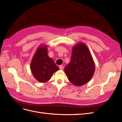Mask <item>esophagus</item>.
<instances>
[{
  "label": "esophagus",
  "mask_w": 122,
  "mask_h": 122,
  "mask_svg": "<svg viewBox=\"0 0 122 122\" xmlns=\"http://www.w3.org/2000/svg\"><path fill=\"white\" fill-rule=\"evenodd\" d=\"M59 68H60V69L62 70L63 69V65H60L59 66Z\"/></svg>",
  "instance_id": "34e87169"
}]
</instances>
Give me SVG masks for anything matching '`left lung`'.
Wrapping results in <instances>:
<instances>
[{"label": "left lung", "instance_id": "left-lung-1", "mask_svg": "<svg viewBox=\"0 0 122 122\" xmlns=\"http://www.w3.org/2000/svg\"><path fill=\"white\" fill-rule=\"evenodd\" d=\"M64 71L69 81L76 86L84 85L92 78L95 64L88 48L83 43L74 46L71 61Z\"/></svg>", "mask_w": 122, "mask_h": 122}]
</instances>
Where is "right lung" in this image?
Instances as JSON below:
<instances>
[{"instance_id": "obj_1", "label": "right lung", "mask_w": 122, "mask_h": 122, "mask_svg": "<svg viewBox=\"0 0 122 122\" xmlns=\"http://www.w3.org/2000/svg\"><path fill=\"white\" fill-rule=\"evenodd\" d=\"M31 70L35 79L41 82L48 81L53 74L59 69L47 54L46 46L37 49L30 64Z\"/></svg>"}]
</instances>
